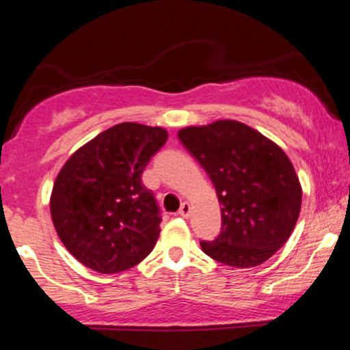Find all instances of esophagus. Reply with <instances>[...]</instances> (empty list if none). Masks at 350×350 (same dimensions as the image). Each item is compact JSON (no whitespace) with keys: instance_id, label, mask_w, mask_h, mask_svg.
I'll return each instance as SVG.
<instances>
[{"instance_id":"34e87169","label":"esophagus","mask_w":350,"mask_h":350,"mask_svg":"<svg viewBox=\"0 0 350 350\" xmlns=\"http://www.w3.org/2000/svg\"><path fill=\"white\" fill-rule=\"evenodd\" d=\"M191 212H192L191 204H189V202H183V206H180V208H179V215L184 217V219H187V217L191 215Z\"/></svg>"}]
</instances>
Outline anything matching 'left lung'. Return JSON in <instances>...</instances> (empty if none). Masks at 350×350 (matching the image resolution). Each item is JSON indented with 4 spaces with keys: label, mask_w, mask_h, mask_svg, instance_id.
<instances>
[{
    "label": "left lung",
    "mask_w": 350,
    "mask_h": 350,
    "mask_svg": "<svg viewBox=\"0 0 350 350\" xmlns=\"http://www.w3.org/2000/svg\"><path fill=\"white\" fill-rule=\"evenodd\" d=\"M178 136L220 204L222 230L214 242H200L204 253L237 268L267 262L290 239L301 211L303 189L286 152L237 120L180 128Z\"/></svg>",
    "instance_id": "obj_1"
}]
</instances>
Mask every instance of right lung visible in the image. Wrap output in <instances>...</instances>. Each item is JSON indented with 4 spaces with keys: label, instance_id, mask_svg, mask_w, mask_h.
<instances>
[{
    "label": "right lung",
    "instance_id": "obj_1",
    "mask_svg": "<svg viewBox=\"0 0 350 350\" xmlns=\"http://www.w3.org/2000/svg\"><path fill=\"white\" fill-rule=\"evenodd\" d=\"M167 142L161 126L124 122L80 146L60 167L51 217L60 242L98 273H120L150 255L161 228L142 174Z\"/></svg>",
    "mask_w": 350,
    "mask_h": 350
}]
</instances>
